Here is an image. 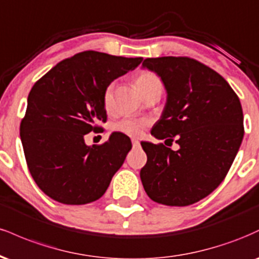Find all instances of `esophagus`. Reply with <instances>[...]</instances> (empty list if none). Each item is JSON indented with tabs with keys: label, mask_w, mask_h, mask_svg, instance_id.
<instances>
[{
	"label": "esophagus",
	"mask_w": 259,
	"mask_h": 259,
	"mask_svg": "<svg viewBox=\"0 0 259 259\" xmlns=\"http://www.w3.org/2000/svg\"><path fill=\"white\" fill-rule=\"evenodd\" d=\"M132 142H133V146L134 147H138L139 145H140V142H139L138 139H132Z\"/></svg>",
	"instance_id": "1"
}]
</instances>
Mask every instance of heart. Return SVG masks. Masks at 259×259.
<instances>
[{
  "instance_id": "b5f03b06",
  "label": "heart",
  "mask_w": 259,
  "mask_h": 259,
  "mask_svg": "<svg viewBox=\"0 0 259 259\" xmlns=\"http://www.w3.org/2000/svg\"><path fill=\"white\" fill-rule=\"evenodd\" d=\"M136 89L140 91V94L144 96L147 91L152 90L154 88H162L160 79L156 74L152 72H141L135 80ZM103 105L107 109L112 105V86H108L106 89L105 95H103ZM147 121L144 119L134 117H125L123 119L114 124V130L117 132L126 134L130 136H138L142 133V130L146 126Z\"/></svg>"
}]
</instances>
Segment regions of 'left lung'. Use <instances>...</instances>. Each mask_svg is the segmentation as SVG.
Masks as SVG:
<instances>
[{
	"label": "left lung",
	"mask_w": 259,
	"mask_h": 259,
	"mask_svg": "<svg viewBox=\"0 0 259 259\" xmlns=\"http://www.w3.org/2000/svg\"><path fill=\"white\" fill-rule=\"evenodd\" d=\"M167 91V101L151 134L179 150L142 141L147 162L140 171L151 200L189 206L221 185L243 139L239 97L228 81L207 65L187 57L145 59Z\"/></svg>",
	"instance_id": "left-lung-1"
}]
</instances>
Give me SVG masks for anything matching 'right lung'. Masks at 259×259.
Wrapping results in <instances>:
<instances>
[{"label": "right lung", "instance_id": "obj_1", "mask_svg": "<svg viewBox=\"0 0 259 259\" xmlns=\"http://www.w3.org/2000/svg\"><path fill=\"white\" fill-rule=\"evenodd\" d=\"M141 62L85 51L59 62L32 86L20 140L32 179L52 200L85 204L108 189L132 141L117 132L100 146H88L84 138L107 119L106 89Z\"/></svg>", "mask_w": 259, "mask_h": 259}]
</instances>
